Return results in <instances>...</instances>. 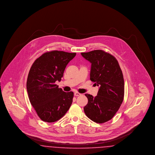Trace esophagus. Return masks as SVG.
<instances>
[{
    "label": "esophagus",
    "mask_w": 155,
    "mask_h": 155,
    "mask_svg": "<svg viewBox=\"0 0 155 155\" xmlns=\"http://www.w3.org/2000/svg\"><path fill=\"white\" fill-rule=\"evenodd\" d=\"M74 95L76 96H80V95H81V94H80L78 92H74Z\"/></svg>",
    "instance_id": "34e87169"
}]
</instances>
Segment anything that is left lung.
I'll list each match as a JSON object with an SVG mask.
<instances>
[{"label":"left lung","instance_id":"1","mask_svg":"<svg viewBox=\"0 0 155 155\" xmlns=\"http://www.w3.org/2000/svg\"><path fill=\"white\" fill-rule=\"evenodd\" d=\"M91 63L90 80L99 89L97 96L86 94L88 102L84 107L86 116L97 123H104L114 117L124 99V81L118 61L102 50L81 53Z\"/></svg>","mask_w":155,"mask_h":155}]
</instances>
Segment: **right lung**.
<instances>
[{
	"mask_svg": "<svg viewBox=\"0 0 155 155\" xmlns=\"http://www.w3.org/2000/svg\"><path fill=\"white\" fill-rule=\"evenodd\" d=\"M76 53L53 51L35 60L30 68L27 89L31 104L42 121L53 123L64 116L70 107L73 92H65L55 84L61 81L67 64Z\"/></svg>",
	"mask_w": 155,
	"mask_h": 155,
	"instance_id": "right-lung-1",
	"label": "right lung"
}]
</instances>
